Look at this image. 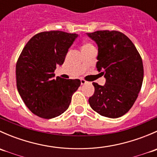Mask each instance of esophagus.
Segmentation results:
<instances>
[{"mask_svg": "<svg viewBox=\"0 0 157 157\" xmlns=\"http://www.w3.org/2000/svg\"><path fill=\"white\" fill-rule=\"evenodd\" d=\"M80 82H81V85H83L85 84V83H87V82H86L85 80H83V79H81V80H80Z\"/></svg>", "mask_w": 157, "mask_h": 157, "instance_id": "1", "label": "esophagus"}]
</instances>
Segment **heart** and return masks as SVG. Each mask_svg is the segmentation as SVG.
Listing matches in <instances>:
<instances>
[{
	"label": "heart",
	"instance_id": "heart-1",
	"mask_svg": "<svg viewBox=\"0 0 157 157\" xmlns=\"http://www.w3.org/2000/svg\"><path fill=\"white\" fill-rule=\"evenodd\" d=\"M94 46H93V45L92 43H90V42H84L83 45V46H82V52H87V51H90L91 50V49H94Z\"/></svg>",
	"mask_w": 157,
	"mask_h": 157
}]
</instances>
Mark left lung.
<instances>
[{"instance_id":"obj_1","label":"left lung","mask_w":157,"mask_h":157,"mask_svg":"<svg viewBox=\"0 0 157 157\" xmlns=\"http://www.w3.org/2000/svg\"><path fill=\"white\" fill-rule=\"evenodd\" d=\"M98 45L97 70L106 80L104 86L93 83L89 98L91 108L102 116L116 118L134 105L144 79L142 58L131 39L116 30L86 33Z\"/></svg>"}]
</instances>
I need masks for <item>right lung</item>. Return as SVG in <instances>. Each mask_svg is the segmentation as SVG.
Segmentation results:
<instances>
[{"instance_id":"1","label":"right lung","mask_w":157,"mask_h":157,"mask_svg":"<svg viewBox=\"0 0 157 157\" xmlns=\"http://www.w3.org/2000/svg\"><path fill=\"white\" fill-rule=\"evenodd\" d=\"M77 34L58 30L42 32L29 39L16 64L17 86L27 108L49 119L68 109L71 97L80 85L79 79L55 77L58 64L64 63Z\"/></svg>"}]
</instances>
